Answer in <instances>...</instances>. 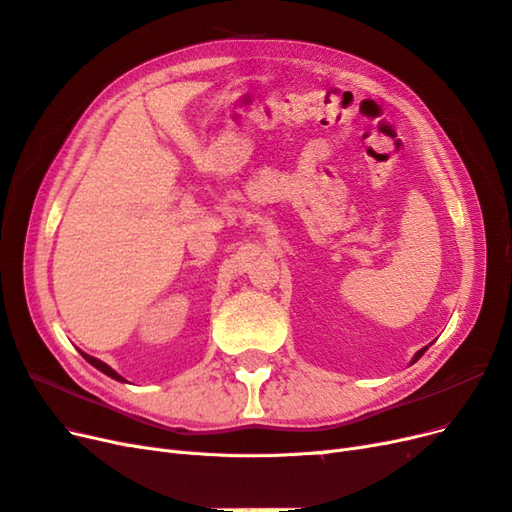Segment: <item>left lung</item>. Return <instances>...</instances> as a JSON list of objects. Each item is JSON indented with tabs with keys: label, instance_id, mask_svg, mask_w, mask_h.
<instances>
[{
	"label": "left lung",
	"instance_id": "1",
	"mask_svg": "<svg viewBox=\"0 0 512 512\" xmlns=\"http://www.w3.org/2000/svg\"><path fill=\"white\" fill-rule=\"evenodd\" d=\"M423 353H425V349H423V351H419V353H417V355H415V361H417V359H419V357H421V355H423Z\"/></svg>",
	"mask_w": 512,
	"mask_h": 512
}]
</instances>
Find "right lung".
Wrapping results in <instances>:
<instances>
[{
	"label": "right lung",
	"mask_w": 512,
	"mask_h": 512,
	"mask_svg": "<svg viewBox=\"0 0 512 512\" xmlns=\"http://www.w3.org/2000/svg\"><path fill=\"white\" fill-rule=\"evenodd\" d=\"M82 357H85L87 361H89V364L93 366V368H97V370H102L104 374H108L110 378H114V381H121L123 383V376H119L117 372H114L110 366H106L104 364V361H100V359H95V357H91V355H85V353H82Z\"/></svg>",
	"instance_id": "right-lung-1"
}]
</instances>
